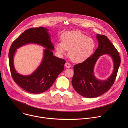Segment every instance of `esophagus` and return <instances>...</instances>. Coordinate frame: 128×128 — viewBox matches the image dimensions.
I'll list each match as a JSON object with an SVG mask.
<instances>
[{"label": "esophagus", "mask_w": 128, "mask_h": 128, "mask_svg": "<svg viewBox=\"0 0 128 128\" xmlns=\"http://www.w3.org/2000/svg\"><path fill=\"white\" fill-rule=\"evenodd\" d=\"M65 67H66V68H70V67H71L70 64L69 63H68V62H66V63L65 64Z\"/></svg>", "instance_id": "obj_1"}]
</instances>
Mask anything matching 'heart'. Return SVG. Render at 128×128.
Here are the masks:
<instances>
[{
  "mask_svg": "<svg viewBox=\"0 0 128 128\" xmlns=\"http://www.w3.org/2000/svg\"><path fill=\"white\" fill-rule=\"evenodd\" d=\"M56 50L60 56L65 54L69 50V56L72 62L80 63L88 59L94 52V40L80 31H69L62 36V42L56 44Z\"/></svg>",
  "mask_w": 128,
  "mask_h": 128,
  "instance_id": "b5f03b06",
  "label": "heart"
}]
</instances>
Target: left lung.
I'll list each match as a JSON object with an SVG mask.
<instances>
[{
	"instance_id": "left-lung-1",
	"label": "left lung",
	"mask_w": 128,
	"mask_h": 128,
	"mask_svg": "<svg viewBox=\"0 0 128 128\" xmlns=\"http://www.w3.org/2000/svg\"><path fill=\"white\" fill-rule=\"evenodd\" d=\"M98 46L94 53L84 62L74 66L72 84L76 92L86 98H95L106 92L113 85L120 64L119 53L105 35L97 34ZM107 54L112 59L114 67L107 79H97L94 76V65L100 58Z\"/></svg>"
}]
</instances>
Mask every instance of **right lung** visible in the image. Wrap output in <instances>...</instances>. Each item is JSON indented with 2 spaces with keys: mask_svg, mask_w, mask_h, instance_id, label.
<instances>
[{
  "mask_svg": "<svg viewBox=\"0 0 128 128\" xmlns=\"http://www.w3.org/2000/svg\"><path fill=\"white\" fill-rule=\"evenodd\" d=\"M28 44H35L44 47L43 58L39 67L28 76L19 74L13 64L14 54L18 48ZM54 44L48 29L40 27L25 31L12 44L8 53L10 68L14 82L27 92L40 94L48 90L64 70L66 61L53 55Z\"/></svg>",
  "mask_w": 128,
  "mask_h": 128,
  "instance_id": "1",
  "label": "right lung"
}]
</instances>
